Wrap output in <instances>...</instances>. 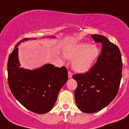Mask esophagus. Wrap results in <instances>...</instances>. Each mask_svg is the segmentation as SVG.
<instances>
[{
  "label": "esophagus",
  "mask_w": 129,
  "mask_h": 129,
  "mask_svg": "<svg viewBox=\"0 0 129 129\" xmlns=\"http://www.w3.org/2000/svg\"><path fill=\"white\" fill-rule=\"evenodd\" d=\"M72 75H73V73H72V72L70 71H68V77L71 78L72 77Z\"/></svg>",
  "instance_id": "34e87169"
}]
</instances>
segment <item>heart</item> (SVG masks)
<instances>
[{"instance_id":"obj_1","label":"heart","mask_w":129,"mask_h":129,"mask_svg":"<svg viewBox=\"0 0 129 129\" xmlns=\"http://www.w3.org/2000/svg\"><path fill=\"white\" fill-rule=\"evenodd\" d=\"M99 50L94 45L86 43L71 46L63 51L65 57L73 60V68L79 72L90 70L99 56Z\"/></svg>"}]
</instances>
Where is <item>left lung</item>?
Segmentation results:
<instances>
[{
	"label": "left lung",
	"instance_id": "8db88e82",
	"mask_svg": "<svg viewBox=\"0 0 129 129\" xmlns=\"http://www.w3.org/2000/svg\"><path fill=\"white\" fill-rule=\"evenodd\" d=\"M96 43L102 44L97 61L85 73H76L77 83L74 92L78 108L86 113H95L107 106L116 96L122 77V59L117 46L106 37L92 35Z\"/></svg>",
	"mask_w": 129,
	"mask_h": 129
}]
</instances>
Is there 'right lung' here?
Masks as SVG:
<instances>
[{"label":"right lung","instance_id":"obj_1","mask_svg":"<svg viewBox=\"0 0 129 129\" xmlns=\"http://www.w3.org/2000/svg\"><path fill=\"white\" fill-rule=\"evenodd\" d=\"M29 39L25 38L19 41L10 54L8 82L12 94L19 103L29 111L44 114L52 110L59 90L68 81V70L65 66L59 68L51 64L33 71L19 68L18 46Z\"/></svg>","mask_w":129,"mask_h":129}]
</instances>
